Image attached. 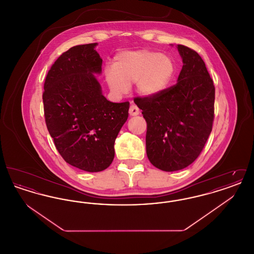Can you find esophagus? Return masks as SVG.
I'll return each instance as SVG.
<instances>
[{
    "label": "esophagus",
    "mask_w": 254,
    "mask_h": 254,
    "mask_svg": "<svg viewBox=\"0 0 254 254\" xmlns=\"http://www.w3.org/2000/svg\"><path fill=\"white\" fill-rule=\"evenodd\" d=\"M128 112H129V115H130V116H136V115H138V114L140 113V109H138L135 105H131V106L129 107Z\"/></svg>",
    "instance_id": "1"
}]
</instances>
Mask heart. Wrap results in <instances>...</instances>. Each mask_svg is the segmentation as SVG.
I'll use <instances>...</instances> for the list:
<instances>
[{"label": "heart", "mask_w": 254, "mask_h": 254, "mask_svg": "<svg viewBox=\"0 0 254 254\" xmlns=\"http://www.w3.org/2000/svg\"><path fill=\"white\" fill-rule=\"evenodd\" d=\"M105 73L114 94L126 93L128 86L135 83L139 94L152 96L168 85L174 73V64L157 51H125L116 55L113 67H108Z\"/></svg>", "instance_id": "obj_1"}]
</instances>
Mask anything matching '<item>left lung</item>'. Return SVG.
<instances>
[{
	"label": "left lung",
	"mask_w": 254,
	"mask_h": 254,
	"mask_svg": "<svg viewBox=\"0 0 254 254\" xmlns=\"http://www.w3.org/2000/svg\"><path fill=\"white\" fill-rule=\"evenodd\" d=\"M178 82L152 96L137 97L146 122L149 162L164 171L185 169L200 155L212 129L215 87L201 56L178 45Z\"/></svg>",
	"instance_id": "left-lung-1"
}]
</instances>
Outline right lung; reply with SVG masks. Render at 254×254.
Returning a JSON list of instances; mask_svg holds the SVG:
<instances>
[{"instance_id":"obj_1","label":"right lung","mask_w":254,"mask_h":254,"mask_svg":"<svg viewBox=\"0 0 254 254\" xmlns=\"http://www.w3.org/2000/svg\"><path fill=\"white\" fill-rule=\"evenodd\" d=\"M96 43L76 46L51 65L44 84L47 127L63 159L77 169L98 172L114 158V143L127 120L129 103H112L93 73L102 70Z\"/></svg>"}]
</instances>
